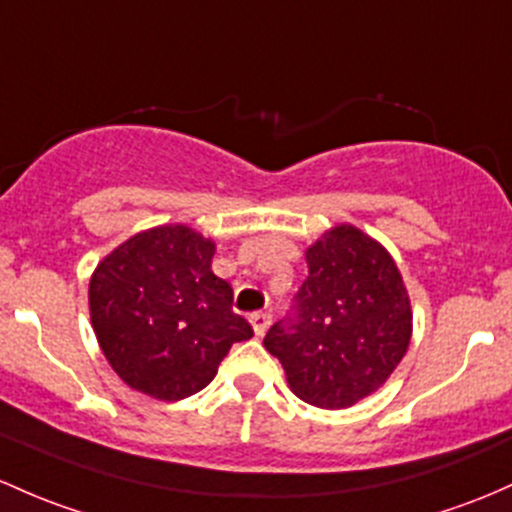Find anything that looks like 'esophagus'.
I'll return each instance as SVG.
<instances>
[{
  "label": "esophagus",
  "mask_w": 512,
  "mask_h": 512,
  "mask_svg": "<svg viewBox=\"0 0 512 512\" xmlns=\"http://www.w3.org/2000/svg\"><path fill=\"white\" fill-rule=\"evenodd\" d=\"M250 324L255 328V336H265L267 328L272 324V316L267 311H257V314L250 316Z\"/></svg>",
  "instance_id": "1"
}]
</instances>
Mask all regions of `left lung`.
Returning <instances> with one entry per match:
<instances>
[{
    "label": "left lung",
    "instance_id": "1",
    "mask_svg": "<svg viewBox=\"0 0 512 512\" xmlns=\"http://www.w3.org/2000/svg\"><path fill=\"white\" fill-rule=\"evenodd\" d=\"M309 277L265 336L294 395L343 410L378 390L407 353L410 297L385 247L353 225L306 250Z\"/></svg>",
    "mask_w": 512,
    "mask_h": 512
}]
</instances>
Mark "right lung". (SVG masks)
<instances>
[{"mask_svg": "<svg viewBox=\"0 0 512 512\" xmlns=\"http://www.w3.org/2000/svg\"><path fill=\"white\" fill-rule=\"evenodd\" d=\"M215 245L186 225L122 242L90 279L95 336L134 390L184 400L203 390L252 326L233 311V287L211 272Z\"/></svg>", "mask_w": 512, "mask_h": 512, "instance_id": "obj_1", "label": "right lung"}]
</instances>
